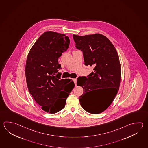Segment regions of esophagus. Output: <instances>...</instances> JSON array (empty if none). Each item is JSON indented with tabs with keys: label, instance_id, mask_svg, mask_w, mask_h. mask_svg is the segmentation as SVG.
Here are the masks:
<instances>
[{
	"label": "esophagus",
	"instance_id": "1",
	"mask_svg": "<svg viewBox=\"0 0 148 148\" xmlns=\"http://www.w3.org/2000/svg\"><path fill=\"white\" fill-rule=\"evenodd\" d=\"M73 81H74V82L75 84L76 85V83H77V79H76V78H74V79H73Z\"/></svg>",
	"mask_w": 148,
	"mask_h": 148
}]
</instances>
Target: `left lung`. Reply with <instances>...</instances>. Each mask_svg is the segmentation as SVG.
Wrapping results in <instances>:
<instances>
[{
  "label": "left lung",
  "mask_w": 148,
  "mask_h": 148,
  "mask_svg": "<svg viewBox=\"0 0 148 148\" xmlns=\"http://www.w3.org/2000/svg\"><path fill=\"white\" fill-rule=\"evenodd\" d=\"M76 47L83 53L85 65L94 67L89 75L79 76L77 86L84 89L79 98L82 108L92 114L108 108L120 86L121 66L116 48L106 36L99 34L84 36L73 34ZM101 89H105L103 92Z\"/></svg>",
  "instance_id": "obj_1"
}]
</instances>
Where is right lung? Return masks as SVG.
<instances>
[{"instance_id": "right-lung-1", "label": "right lung", "mask_w": 148, "mask_h": 148, "mask_svg": "<svg viewBox=\"0 0 148 148\" xmlns=\"http://www.w3.org/2000/svg\"><path fill=\"white\" fill-rule=\"evenodd\" d=\"M64 34L46 31L28 53L25 77L30 94L45 112L55 114L63 109L67 97L75 86L70 79H60L58 59L69 47Z\"/></svg>"}]
</instances>
